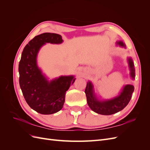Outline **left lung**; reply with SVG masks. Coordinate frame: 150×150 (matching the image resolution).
<instances>
[{
  "label": "left lung",
  "instance_id": "8db88e82",
  "mask_svg": "<svg viewBox=\"0 0 150 150\" xmlns=\"http://www.w3.org/2000/svg\"><path fill=\"white\" fill-rule=\"evenodd\" d=\"M116 44L122 47L126 48L125 44L120 40ZM128 66L130 71V77L132 79L135 78V69L134 62L131 57L128 58ZM134 86L131 84H126L123 86L121 92L117 96L111 99H99L94 93V85L91 81H88L85 89V94L87 98V103L89 108L99 115H111L121 111L128 105L132 97L134 91Z\"/></svg>",
  "mask_w": 150,
  "mask_h": 150
}]
</instances>
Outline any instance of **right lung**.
Masks as SVG:
<instances>
[{
  "label": "right lung",
  "instance_id": "add662e5",
  "mask_svg": "<svg viewBox=\"0 0 150 150\" xmlns=\"http://www.w3.org/2000/svg\"><path fill=\"white\" fill-rule=\"evenodd\" d=\"M59 34L46 33L35 36L25 46L19 64V84L28 105L40 114L51 115L59 111L65 101V95L74 76H61L49 81L38 67L37 57L40 48L46 43L59 44Z\"/></svg>",
  "mask_w": 150,
  "mask_h": 150
}]
</instances>
